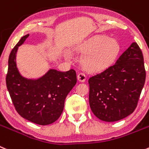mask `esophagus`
Instances as JSON below:
<instances>
[{
  "label": "esophagus",
  "instance_id": "1",
  "mask_svg": "<svg viewBox=\"0 0 149 149\" xmlns=\"http://www.w3.org/2000/svg\"><path fill=\"white\" fill-rule=\"evenodd\" d=\"M77 79L80 82H84L86 80V75L84 73H79L77 76Z\"/></svg>",
  "mask_w": 149,
  "mask_h": 149
}]
</instances>
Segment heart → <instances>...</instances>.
I'll return each mask as SVG.
<instances>
[{
  "label": "heart",
  "mask_w": 149,
  "mask_h": 149,
  "mask_svg": "<svg viewBox=\"0 0 149 149\" xmlns=\"http://www.w3.org/2000/svg\"><path fill=\"white\" fill-rule=\"evenodd\" d=\"M78 51L85 53L82 65L87 70L98 72L106 70L115 62L120 52V45L116 40L107 36H95L83 42Z\"/></svg>",
  "instance_id": "obj_1"
}]
</instances>
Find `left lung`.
Returning a JSON list of instances; mask_svg holds the SVG:
<instances>
[{"label":"left lung","instance_id":"obj_1","mask_svg":"<svg viewBox=\"0 0 149 149\" xmlns=\"http://www.w3.org/2000/svg\"><path fill=\"white\" fill-rule=\"evenodd\" d=\"M146 81L143 56L136 42L120 55L115 64L89 79V102L92 112L106 122L131 115Z\"/></svg>","mask_w":149,"mask_h":149}]
</instances>
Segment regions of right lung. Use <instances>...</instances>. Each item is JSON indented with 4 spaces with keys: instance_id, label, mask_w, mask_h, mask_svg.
Here are the masks:
<instances>
[{
    "instance_id": "obj_1",
    "label": "right lung",
    "mask_w": 149,
    "mask_h": 149,
    "mask_svg": "<svg viewBox=\"0 0 149 149\" xmlns=\"http://www.w3.org/2000/svg\"><path fill=\"white\" fill-rule=\"evenodd\" d=\"M29 36H23L11 51L6 82L19 115L32 123L45 126L60 117L65 98L77 81L76 73L73 69L66 72L50 69L39 79L23 77L17 68L16 54Z\"/></svg>"
}]
</instances>
